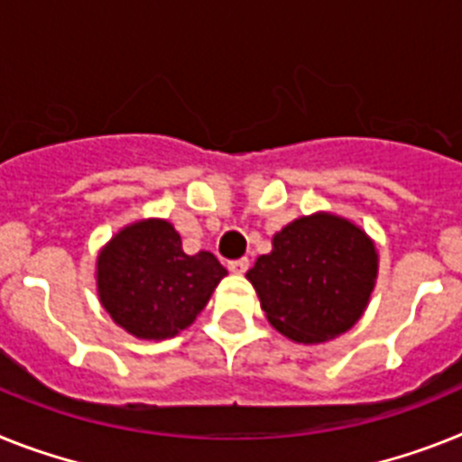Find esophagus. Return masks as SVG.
Instances as JSON below:
<instances>
[{
    "label": "esophagus",
    "mask_w": 462,
    "mask_h": 462,
    "mask_svg": "<svg viewBox=\"0 0 462 462\" xmlns=\"http://www.w3.org/2000/svg\"><path fill=\"white\" fill-rule=\"evenodd\" d=\"M227 270L235 274H244L249 270V258H237V261H230L227 263Z\"/></svg>",
    "instance_id": "34e87169"
}]
</instances>
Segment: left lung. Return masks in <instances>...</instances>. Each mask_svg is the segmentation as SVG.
Here are the masks:
<instances>
[{
  "label": "left lung",
  "mask_w": 462,
  "mask_h": 462,
  "mask_svg": "<svg viewBox=\"0 0 462 462\" xmlns=\"http://www.w3.org/2000/svg\"><path fill=\"white\" fill-rule=\"evenodd\" d=\"M378 277L374 239L336 213H312L273 237L246 273L267 321L296 343H327L350 331Z\"/></svg>",
  "instance_id": "1"
}]
</instances>
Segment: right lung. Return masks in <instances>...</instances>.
Masks as SVG:
<instances>
[{"label": "right lung", "mask_w": 462, "mask_h": 462, "mask_svg": "<svg viewBox=\"0 0 462 462\" xmlns=\"http://www.w3.org/2000/svg\"><path fill=\"white\" fill-rule=\"evenodd\" d=\"M227 274L208 251L188 255L169 220L126 225L100 249L96 286L115 324L143 340L173 338L207 308Z\"/></svg>", "instance_id": "obj_1"}]
</instances>
